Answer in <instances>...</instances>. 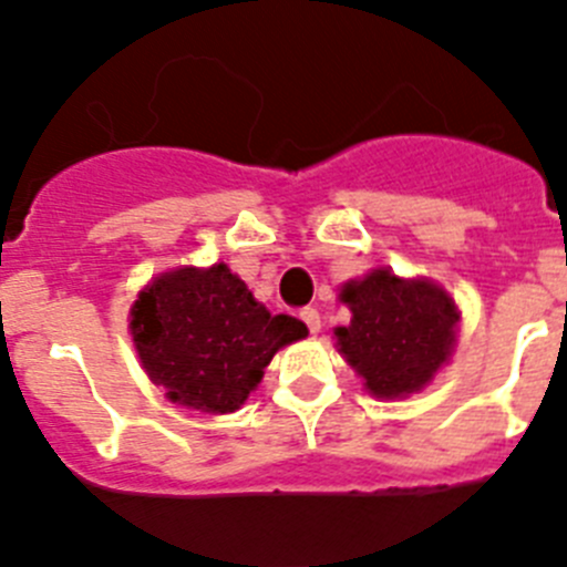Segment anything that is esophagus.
<instances>
[{
	"label": "esophagus",
	"mask_w": 567,
	"mask_h": 567,
	"mask_svg": "<svg viewBox=\"0 0 567 567\" xmlns=\"http://www.w3.org/2000/svg\"><path fill=\"white\" fill-rule=\"evenodd\" d=\"M299 319L308 324V330L313 336L321 330V316H319V310H316V308H302V310H299Z\"/></svg>",
	"instance_id": "1"
}]
</instances>
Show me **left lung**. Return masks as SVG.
<instances>
[{
  "label": "left lung",
  "mask_w": 567,
  "mask_h": 567,
  "mask_svg": "<svg viewBox=\"0 0 567 567\" xmlns=\"http://www.w3.org/2000/svg\"><path fill=\"white\" fill-rule=\"evenodd\" d=\"M341 299L353 319L336 330L339 353L379 398H401L430 384L455 344L457 310L446 290L426 279L367 274L347 282Z\"/></svg>",
  "instance_id": "left-lung-1"
}]
</instances>
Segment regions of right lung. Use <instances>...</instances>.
I'll return each instance as SVG.
<instances>
[{
  "mask_svg": "<svg viewBox=\"0 0 567 567\" xmlns=\"http://www.w3.org/2000/svg\"><path fill=\"white\" fill-rule=\"evenodd\" d=\"M130 328L150 379L212 415L239 410L279 347L308 333L293 316L268 313L223 262L157 277L132 305Z\"/></svg>",
  "mask_w": 567,
  "mask_h": 567,
  "instance_id": "add662e5",
  "label": "right lung"
}]
</instances>
